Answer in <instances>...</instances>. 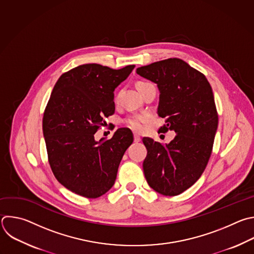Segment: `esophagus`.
I'll return each instance as SVG.
<instances>
[{"label": "esophagus", "instance_id": "34e87169", "mask_svg": "<svg viewBox=\"0 0 254 254\" xmlns=\"http://www.w3.org/2000/svg\"><path fill=\"white\" fill-rule=\"evenodd\" d=\"M133 140H134V142H139V141L141 140V138H140V136H139L138 134H135V133H134V135H133Z\"/></svg>", "mask_w": 254, "mask_h": 254}]
</instances>
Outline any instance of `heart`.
<instances>
[{
  "mask_svg": "<svg viewBox=\"0 0 254 254\" xmlns=\"http://www.w3.org/2000/svg\"><path fill=\"white\" fill-rule=\"evenodd\" d=\"M148 82H144V81H138L136 83V88L139 89L140 87L144 86ZM147 121V118L144 116H132V117H128L125 120V124L127 127H129L130 129L134 130V131H140L143 129L144 124Z\"/></svg>",
  "mask_w": 254,
  "mask_h": 254,
  "instance_id": "1",
  "label": "heart"
}]
</instances>
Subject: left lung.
Listing matches in <instances>:
<instances>
[{"label":"left lung","mask_w":254,"mask_h":254,"mask_svg":"<svg viewBox=\"0 0 254 254\" xmlns=\"http://www.w3.org/2000/svg\"><path fill=\"white\" fill-rule=\"evenodd\" d=\"M136 73L157 84V115L166 123L159 131L177 133L164 145L142 138L145 180L162 195L181 194L201 177L211 154L218 125L212 89L203 73L178 58L137 67Z\"/></svg>","instance_id":"obj_1"}]
</instances>
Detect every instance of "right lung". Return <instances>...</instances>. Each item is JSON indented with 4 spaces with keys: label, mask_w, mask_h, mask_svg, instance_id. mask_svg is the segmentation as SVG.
Returning a JSON list of instances; mask_svg holds the SVG:
<instances>
[{
    "label": "right lung",
    "mask_w": 254,
    "mask_h": 254,
    "mask_svg": "<svg viewBox=\"0 0 254 254\" xmlns=\"http://www.w3.org/2000/svg\"><path fill=\"white\" fill-rule=\"evenodd\" d=\"M133 68L86 64L55 84L43 118L49 162L59 183L78 195L97 198L109 191L133 141L128 128H119L108 140L95 139L104 118L115 113V89Z\"/></svg>",
    "instance_id": "1"
}]
</instances>
